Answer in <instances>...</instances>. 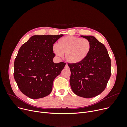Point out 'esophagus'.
I'll return each mask as SVG.
<instances>
[{"instance_id": "34e87169", "label": "esophagus", "mask_w": 127, "mask_h": 127, "mask_svg": "<svg viewBox=\"0 0 127 127\" xmlns=\"http://www.w3.org/2000/svg\"><path fill=\"white\" fill-rule=\"evenodd\" d=\"M65 67H66V68H69V67H68V66L67 64H66V65H65Z\"/></svg>"}]
</instances>
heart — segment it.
I'll return each mask as SVG.
<instances>
[{"instance_id":"heart-1","label":"heart","mask_w":127,"mask_h":127,"mask_svg":"<svg viewBox=\"0 0 127 127\" xmlns=\"http://www.w3.org/2000/svg\"><path fill=\"white\" fill-rule=\"evenodd\" d=\"M91 48V43L88 39L70 35L60 38L57 45L53 46V51L59 57H62L65 53L66 61L77 64L88 57Z\"/></svg>"}]
</instances>
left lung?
<instances>
[{"label": "left lung", "instance_id": "obj_1", "mask_svg": "<svg viewBox=\"0 0 127 127\" xmlns=\"http://www.w3.org/2000/svg\"><path fill=\"white\" fill-rule=\"evenodd\" d=\"M91 42L92 48L88 57L77 64L68 63L71 75V88L75 94L90 98L105 90L111 77V59L105 46L93 36L81 35Z\"/></svg>", "mask_w": 127, "mask_h": 127}]
</instances>
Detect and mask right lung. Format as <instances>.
<instances>
[{
    "label": "right lung",
    "mask_w": 127,
    "mask_h": 127,
    "mask_svg": "<svg viewBox=\"0 0 127 127\" xmlns=\"http://www.w3.org/2000/svg\"><path fill=\"white\" fill-rule=\"evenodd\" d=\"M63 34L34 35L19 48L14 64V77L18 87L31 99L48 96L53 82L66 63H55L53 44Z\"/></svg>",
    "instance_id": "right-lung-1"
}]
</instances>
